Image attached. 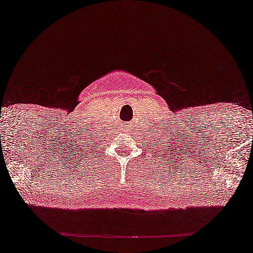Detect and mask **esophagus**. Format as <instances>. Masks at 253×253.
Returning a JSON list of instances; mask_svg holds the SVG:
<instances>
[{
    "label": "esophagus",
    "mask_w": 253,
    "mask_h": 253,
    "mask_svg": "<svg viewBox=\"0 0 253 253\" xmlns=\"http://www.w3.org/2000/svg\"><path fill=\"white\" fill-rule=\"evenodd\" d=\"M126 130H131V123H126Z\"/></svg>",
    "instance_id": "esophagus-1"
}]
</instances>
